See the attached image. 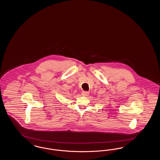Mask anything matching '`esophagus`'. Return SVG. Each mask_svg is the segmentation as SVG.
<instances>
[{
    "instance_id": "1",
    "label": "esophagus",
    "mask_w": 160,
    "mask_h": 160,
    "mask_svg": "<svg viewBox=\"0 0 160 160\" xmlns=\"http://www.w3.org/2000/svg\"><path fill=\"white\" fill-rule=\"evenodd\" d=\"M89 94V92L88 91H83L82 92V95L84 97H87Z\"/></svg>"
}]
</instances>
